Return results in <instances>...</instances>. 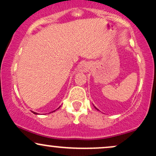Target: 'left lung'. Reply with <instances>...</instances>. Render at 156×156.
<instances>
[{
    "mask_svg": "<svg viewBox=\"0 0 156 156\" xmlns=\"http://www.w3.org/2000/svg\"><path fill=\"white\" fill-rule=\"evenodd\" d=\"M94 108H95L97 109V110H98V108H96V107H94Z\"/></svg>",
    "mask_w": 156,
    "mask_h": 156,
    "instance_id": "8db88e82",
    "label": "left lung"
}]
</instances>
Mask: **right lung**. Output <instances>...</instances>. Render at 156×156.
Listing matches in <instances>:
<instances>
[{"instance_id": "add662e5", "label": "right lung", "mask_w": 156, "mask_h": 156, "mask_svg": "<svg viewBox=\"0 0 156 156\" xmlns=\"http://www.w3.org/2000/svg\"><path fill=\"white\" fill-rule=\"evenodd\" d=\"M59 108H60V107H59ZM55 111H53V112H55ZM33 112L34 114H37V113H36V112Z\"/></svg>"}]
</instances>
